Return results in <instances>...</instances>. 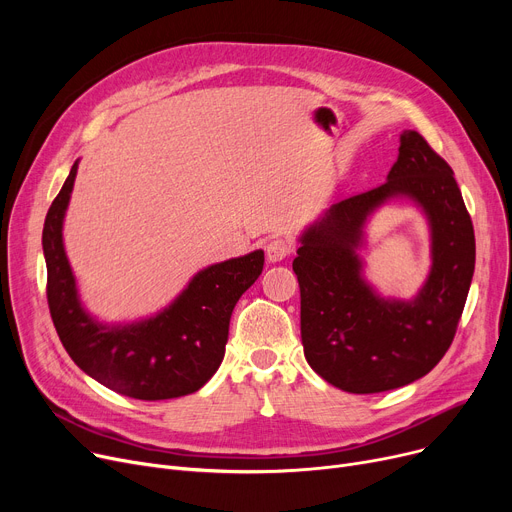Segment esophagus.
Here are the masks:
<instances>
[{
  "label": "esophagus",
  "instance_id": "1",
  "mask_svg": "<svg viewBox=\"0 0 512 512\" xmlns=\"http://www.w3.org/2000/svg\"><path fill=\"white\" fill-rule=\"evenodd\" d=\"M265 253L270 261H282L292 253V242L288 238H272L267 242Z\"/></svg>",
  "mask_w": 512,
  "mask_h": 512
}]
</instances>
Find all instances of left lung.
<instances>
[{
	"label": "left lung",
	"instance_id": "1",
	"mask_svg": "<svg viewBox=\"0 0 512 512\" xmlns=\"http://www.w3.org/2000/svg\"><path fill=\"white\" fill-rule=\"evenodd\" d=\"M396 194L426 209L435 238L433 274L411 304L375 298L354 253L366 215ZM297 255L305 359L328 384L386 392L423 378L446 355L475 270V234L452 168L417 130L402 132L388 180L332 205Z\"/></svg>",
	"mask_w": 512,
	"mask_h": 512
}]
</instances>
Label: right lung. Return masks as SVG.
<instances>
[{"label": "right lung", "instance_id": "right-lung-1", "mask_svg": "<svg viewBox=\"0 0 512 512\" xmlns=\"http://www.w3.org/2000/svg\"><path fill=\"white\" fill-rule=\"evenodd\" d=\"M76 168L53 199L43 226L47 305L66 353L93 380L130 398L166 400L197 392L224 359L232 309L259 278L263 251L207 267L164 313L143 324L103 328L78 303L62 245Z\"/></svg>", "mask_w": 512, "mask_h": 512}]
</instances>
